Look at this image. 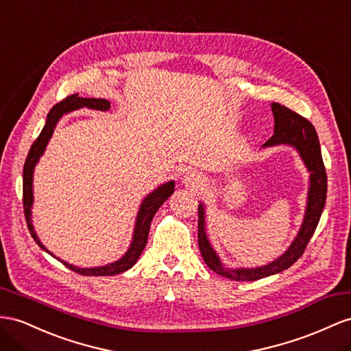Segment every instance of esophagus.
<instances>
[{"mask_svg": "<svg viewBox=\"0 0 351 351\" xmlns=\"http://www.w3.org/2000/svg\"><path fill=\"white\" fill-rule=\"evenodd\" d=\"M184 182H185L186 185L193 186V188H199V186L203 185L204 179H203L200 175H197V173H188V175L184 178Z\"/></svg>", "mask_w": 351, "mask_h": 351, "instance_id": "34e87169", "label": "esophagus"}]
</instances>
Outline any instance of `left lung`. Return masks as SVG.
<instances>
[{
  "mask_svg": "<svg viewBox=\"0 0 351 351\" xmlns=\"http://www.w3.org/2000/svg\"><path fill=\"white\" fill-rule=\"evenodd\" d=\"M271 111L274 115V134L269 138L264 147H276V145H289L298 151L302 158L305 167L310 172V186L307 197V208H305L304 221L301 228L296 234L292 245L286 252L263 267L256 268H227L221 263V258L215 252L210 241L206 236L204 228V206L199 204V247L204 263L217 274L227 277L230 280L236 282H254L258 278H264L287 269L293 265L307 247L311 236L316 231L317 223L320 221L323 208L326 202V190H328V178L325 165H323L320 143L316 129L313 124L293 112L289 108L277 102L271 104Z\"/></svg>",
  "mask_w": 351,
  "mask_h": 351,
  "instance_id": "left-lung-1",
  "label": "left lung"
}]
</instances>
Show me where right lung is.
Instances as JSON below:
<instances>
[{
  "label": "right lung",
  "mask_w": 351,
  "mask_h": 351,
  "mask_svg": "<svg viewBox=\"0 0 351 351\" xmlns=\"http://www.w3.org/2000/svg\"><path fill=\"white\" fill-rule=\"evenodd\" d=\"M84 106L90 108V110L108 111L111 108V104L108 102L106 99L80 97L78 95H71V96L65 97L64 101H60L59 104H56L50 110V112L47 115L46 124H44L40 136L35 139V142L32 143V147L28 152V157H26L25 166H23V210H25L26 223H28V230L31 232L32 239L35 240V243H37L43 250H46V252L50 254L51 256H55V255H53L50 250L46 249V246L41 243L38 236H37V232H35V230H34L32 219H31V208H32V203H34V191H32L34 169H35V166H37L40 157L44 154V149H46L47 143L51 138V134H53V132H55L58 121L62 119V115L68 114L71 111L80 110V108H84ZM173 190H175V182L169 181L163 185H160L157 190H154L151 194H148L145 199H143L141 208H139V212H138L136 222H134L132 243L128 249V252H125L119 259V261L111 263L108 265H102V267L80 268V267H75L73 264H68L65 261H62V259H59V258L58 259L60 263H64L65 267H68L69 269H73V271L82 274V276H115V274L125 271V269L132 268L134 264H136V261L142 254V250L145 249V246H147L148 232H149V226H151L152 218H154L156 212L160 209V206L163 204L169 199V197L173 194Z\"/></svg>",
  "instance_id": "add662e5"
}]
</instances>
